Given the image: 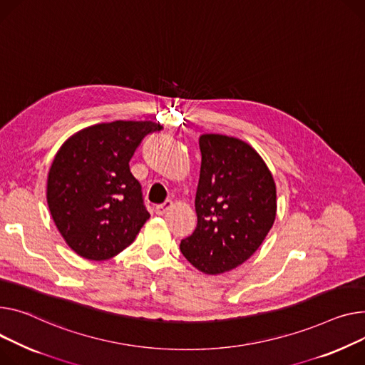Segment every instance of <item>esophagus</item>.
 <instances>
[{
    "label": "esophagus",
    "mask_w": 365,
    "mask_h": 365,
    "mask_svg": "<svg viewBox=\"0 0 365 365\" xmlns=\"http://www.w3.org/2000/svg\"><path fill=\"white\" fill-rule=\"evenodd\" d=\"M172 207H173V202L170 201V200H167L164 204H160V205L155 207V212H157L158 215H164Z\"/></svg>",
    "instance_id": "34e87169"
}]
</instances>
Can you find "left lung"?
Instances as JSON below:
<instances>
[{
  "mask_svg": "<svg viewBox=\"0 0 365 365\" xmlns=\"http://www.w3.org/2000/svg\"><path fill=\"white\" fill-rule=\"evenodd\" d=\"M201 172L195 197L198 223L180 242L183 257L205 274L245 262L276 218V185L247 142L208 133L200 138Z\"/></svg>",
  "mask_w": 365,
  "mask_h": 365,
  "instance_id": "8db88e82",
  "label": "left lung"
}]
</instances>
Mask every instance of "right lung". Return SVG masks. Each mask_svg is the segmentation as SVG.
Returning a JSON list of instances; mask_svg holds the SVG:
<instances>
[{
  "label": "right lung",
  "mask_w": 365,
  "mask_h": 365,
  "mask_svg": "<svg viewBox=\"0 0 365 365\" xmlns=\"http://www.w3.org/2000/svg\"><path fill=\"white\" fill-rule=\"evenodd\" d=\"M154 121L93 125L70 136L48 173L46 201L66 244L78 255L104 261L128 248L150 218L129 161Z\"/></svg>",
  "instance_id": "1"
}]
</instances>
